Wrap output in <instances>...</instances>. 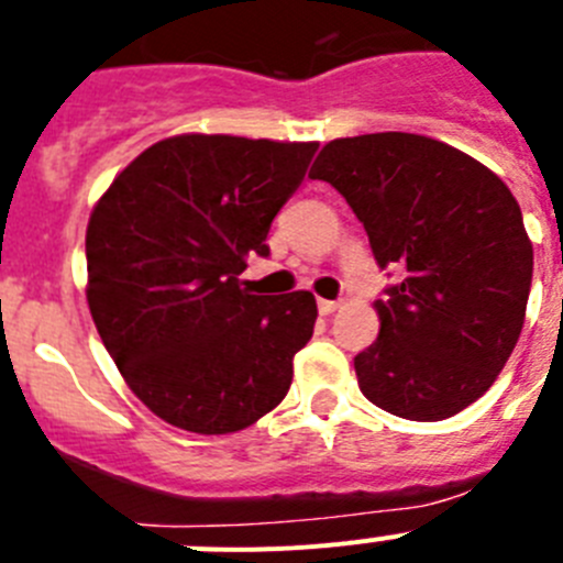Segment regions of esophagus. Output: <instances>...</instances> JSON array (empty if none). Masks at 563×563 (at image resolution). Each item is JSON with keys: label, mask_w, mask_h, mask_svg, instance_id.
Instances as JSON below:
<instances>
[{"label": "esophagus", "mask_w": 563, "mask_h": 563, "mask_svg": "<svg viewBox=\"0 0 563 563\" xmlns=\"http://www.w3.org/2000/svg\"><path fill=\"white\" fill-rule=\"evenodd\" d=\"M338 310V301H330V298H318V312L321 316H330V312Z\"/></svg>", "instance_id": "esophagus-1"}]
</instances>
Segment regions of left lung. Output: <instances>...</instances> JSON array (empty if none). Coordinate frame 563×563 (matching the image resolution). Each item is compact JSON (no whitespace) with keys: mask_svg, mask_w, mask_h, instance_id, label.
Segmentation results:
<instances>
[{"mask_svg":"<svg viewBox=\"0 0 563 563\" xmlns=\"http://www.w3.org/2000/svg\"><path fill=\"white\" fill-rule=\"evenodd\" d=\"M343 194L377 265L380 332L355 357L377 409L437 422L479 400L525 327L533 242L510 188L471 154L409 132L330 141L310 168Z\"/></svg>","mask_w":563,"mask_h":563,"instance_id":"obj_1","label":"left lung"}]
</instances>
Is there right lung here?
Listing matches in <instances>:
<instances>
[{
	"label": "right lung",
	"mask_w": 563,
	"mask_h": 563,
	"mask_svg": "<svg viewBox=\"0 0 563 563\" xmlns=\"http://www.w3.org/2000/svg\"><path fill=\"white\" fill-rule=\"evenodd\" d=\"M318 143L174 134L141 152L87 225V305L129 389L191 434H231L273 411L312 338L310 290L253 296L273 217Z\"/></svg>",
	"instance_id": "add662e5"
}]
</instances>
